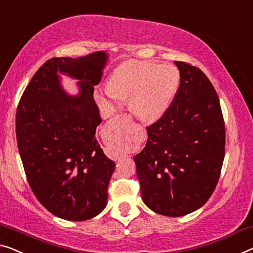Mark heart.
Wrapping results in <instances>:
<instances>
[{"label":"heart","mask_w":253,"mask_h":253,"mask_svg":"<svg viewBox=\"0 0 253 253\" xmlns=\"http://www.w3.org/2000/svg\"><path fill=\"white\" fill-rule=\"evenodd\" d=\"M179 78L174 66L129 60L116 68L99 100L112 108L119 99L129 97L130 111L138 119L156 122L170 107Z\"/></svg>","instance_id":"1"}]
</instances>
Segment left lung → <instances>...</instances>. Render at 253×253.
I'll return each instance as SVG.
<instances>
[{"instance_id":"left-lung-1","label":"left lung","mask_w":253,"mask_h":253,"mask_svg":"<svg viewBox=\"0 0 253 253\" xmlns=\"http://www.w3.org/2000/svg\"><path fill=\"white\" fill-rule=\"evenodd\" d=\"M179 86L165 115L146 127L145 148L134 157L143 201L154 212L179 217L208 201L225 157V123L209 78L175 61Z\"/></svg>"}]
</instances>
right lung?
<instances>
[{"mask_svg":"<svg viewBox=\"0 0 253 253\" xmlns=\"http://www.w3.org/2000/svg\"><path fill=\"white\" fill-rule=\"evenodd\" d=\"M107 59L95 52L47 60L17 107L18 150L29 186L41 205L62 219L87 220L107 206L115 163L95 138L102 119L93 97ZM58 72L79 79L78 97L64 93Z\"/></svg>","mask_w":253,"mask_h":253,"instance_id":"add662e5","label":"right lung"}]
</instances>
